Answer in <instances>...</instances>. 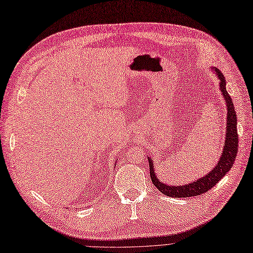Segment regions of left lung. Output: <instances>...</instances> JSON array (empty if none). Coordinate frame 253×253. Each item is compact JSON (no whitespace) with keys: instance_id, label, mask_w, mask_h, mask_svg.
<instances>
[{"instance_id":"obj_1","label":"left lung","mask_w":253,"mask_h":253,"mask_svg":"<svg viewBox=\"0 0 253 253\" xmlns=\"http://www.w3.org/2000/svg\"><path fill=\"white\" fill-rule=\"evenodd\" d=\"M216 76L219 79V86H221V91L225 97V102L227 104V129H226V140L224 151L222 157L219 159L216 166L210 171L206 175L199 178L198 181L192 182L190 184H186L184 186H168L158 180L157 175L154 174V165L153 162L148 157L149 162V172L152 184L163 193L170 198H190L197 197L203 193L207 192L212 187H214L218 181L232 168L234 161L238 153L239 146V136H238V128H236V115L234 110V106L231 96L226 90V81L223 73L218 69L214 68Z\"/></svg>"}]
</instances>
